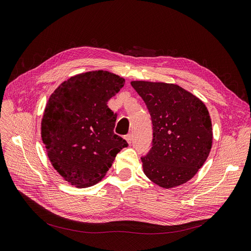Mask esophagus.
Segmentation results:
<instances>
[{
	"label": "esophagus",
	"mask_w": 251,
	"mask_h": 251,
	"mask_svg": "<svg viewBox=\"0 0 251 251\" xmlns=\"http://www.w3.org/2000/svg\"><path fill=\"white\" fill-rule=\"evenodd\" d=\"M132 138H133V135L131 134V133H129V134H127L126 136H125V139L127 140V143L130 145L132 143Z\"/></svg>",
	"instance_id": "obj_1"
}]
</instances>
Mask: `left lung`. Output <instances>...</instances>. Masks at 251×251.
<instances>
[{
    "label": "left lung",
    "mask_w": 251,
    "mask_h": 251,
    "mask_svg": "<svg viewBox=\"0 0 251 251\" xmlns=\"http://www.w3.org/2000/svg\"><path fill=\"white\" fill-rule=\"evenodd\" d=\"M147 104L152 144L141 157L146 176L164 189L190 180L203 166L212 146L208 110L198 97L176 84L132 81Z\"/></svg>",
    "instance_id": "left-lung-1"
}]
</instances>
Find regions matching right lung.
<instances>
[{"instance_id": "right-lung-1", "label": "right lung", "mask_w": 251, "mask_h": 251, "mask_svg": "<svg viewBox=\"0 0 251 251\" xmlns=\"http://www.w3.org/2000/svg\"><path fill=\"white\" fill-rule=\"evenodd\" d=\"M124 83L110 72L92 71L74 75L51 94L42 119V140L54 169L73 186L100 181L128 146L114 133L117 114L106 105Z\"/></svg>"}]
</instances>
